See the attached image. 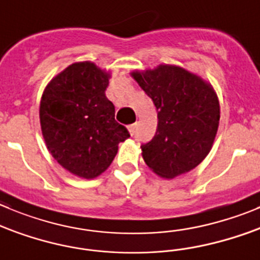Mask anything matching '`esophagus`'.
Returning <instances> with one entry per match:
<instances>
[{
  "mask_svg": "<svg viewBox=\"0 0 260 260\" xmlns=\"http://www.w3.org/2000/svg\"><path fill=\"white\" fill-rule=\"evenodd\" d=\"M127 128H128V133H130L132 135H134L135 130H137V123H132V125H128Z\"/></svg>",
  "mask_w": 260,
  "mask_h": 260,
  "instance_id": "1",
  "label": "esophagus"
}]
</instances>
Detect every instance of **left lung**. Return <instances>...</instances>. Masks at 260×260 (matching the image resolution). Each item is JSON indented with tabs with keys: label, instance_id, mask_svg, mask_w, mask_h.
<instances>
[{
	"label": "left lung",
	"instance_id": "obj_1",
	"mask_svg": "<svg viewBox=\"0 0 260 260\" xmlns=\"http://www.w3.org/2000/svg\"><path fill=\"white\" fill-rule=\"evenodd\" d=\"M157 108V132L142 144L144 162L163 179L195 169L209 153L219 123V102L211 84L185 69L159 65L134 71Z\"/></svg>",
	"mask_w": 260,
	"mask_h": 260
}]
</instances>
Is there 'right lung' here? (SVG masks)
<instances>
[{"instance_id": "right-lung-1", "label": "right lung", "mask_w": 260, "mask_h": 260, "mask_svg": "<svg viewBox=\"0 0 260 260\" xmlns=\"http://www.w3.org/2000/svg\"><path fill=\"white\" fill-rule=\"evenodd\" d=\"M110 74L93 62H76L54 76L41 100L42 134L52 157L81 179H94L108 169L118 143L130 134L115 120L106 97Z\"/></svg>"}]
</instances>
